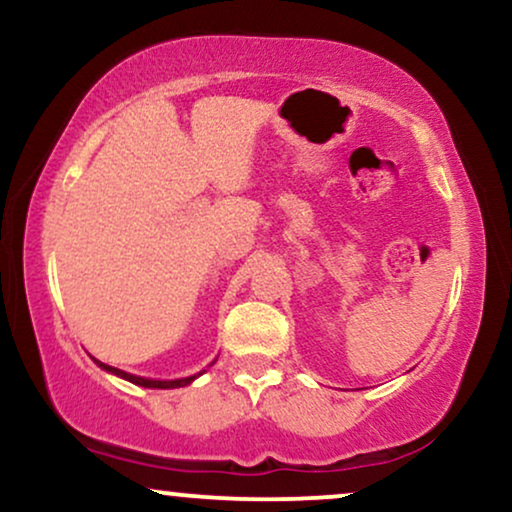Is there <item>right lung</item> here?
Listing matches in <instances>:
<instances>
[{"label": "right lung", "mask_w": 512, "mask_h": 512, "mask_svg": "<svg viewBox=\"0 0 512 512\" xmlns=\"http://www.w3.org/2000/svg\"><path fill=\"white\" fill-rule=\"evenodd\" d=\"M96 364H99V366L103 368V371H111V373H115V375H120V378L129 380V383L141 385V387H158V390H167V387H184V385H189L191 380H196V375H191V378H181V380H148V378H139V375H132V373L120 371V368H113V366L101 364V361H96Z\"/></svg>", "instance_id": "obj_1"}]
</instances>
